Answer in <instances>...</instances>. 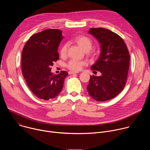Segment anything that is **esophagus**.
Instances as JSON below:
<instances>
[{
    "label": "esophagus",
    "instance_id": "esophagus-1",
    "mask_svg": "<svg viewBox=\"0 0 150 150\" xmlns=\"http://www.w3.org/2000/svg\"><path fill=\"white\" fill-rule=\"evenodd\" d=\"M78 73H79V72L78 71H69L68 72L69 74H78Z\"/></svg>",
    "mask_w": 150,
    "mask_h": 150
}]
</instances>
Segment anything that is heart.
Masks as SVG:
<instances>
[{
	"label": "heart",
	"mask_w": 150,
	"mask_h": 150,
	"mask_svg": "<svg viewBox=\"0 0 150 150\" xmlns=\"http://www.w3.org/2000/svg\"><path fill=\"white\" fill-rule=\"evenodd\" d=\"M74 42L80 47L83 51L89 52L93 46V40L88 36L84 35H79L74 38ZM68 45L64 44L60 49V55L62 57H65L67 55ZM85 65V62L76 59H71L67 64V67L74 71H78Z\"/></svg>",
	"instance_id": "b5f03b06"
}]
</instances>
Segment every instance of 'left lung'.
<instances>
[{
	"label": "left lung",
	"instance_id": "1",
	"mask_svg": "<svg viewBox=\"0 0 150 150\" xmlns=\"http://www.w3.org/2000/svg\"><path fill=\"white\" fill-rule=\"evenodd\" d=\"M88 33L101 45V54L91 70L100 71L101 75H91L87 89L93 98L104 101L115 97L123 90L130 55L123 40L116 33L103 28H91Z\"/></svg>",
	"mask_w": 150,
	"mask_h": 150
}]
</instances>
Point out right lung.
I'll return each mask as SVG.
<instances>
[{
    "mask_svg": "<svg viewBox=\"0 0 150 150\" xmlns=\"http://www.w3.org/2000/svg\"><path fill=\"white\" fill-rule=\"evenodd\" d=\"M62 31L47 29L31 36L22 52L21 68L28 87L38 98L48 100L61 92L68 74L51 72V67L59 59L57 49Z\"/></svg>",
    "mask_w": 150,
    "mask_h": 150,
    "instance_id": "1",
    "label": "right lung"
}]
</instances>
